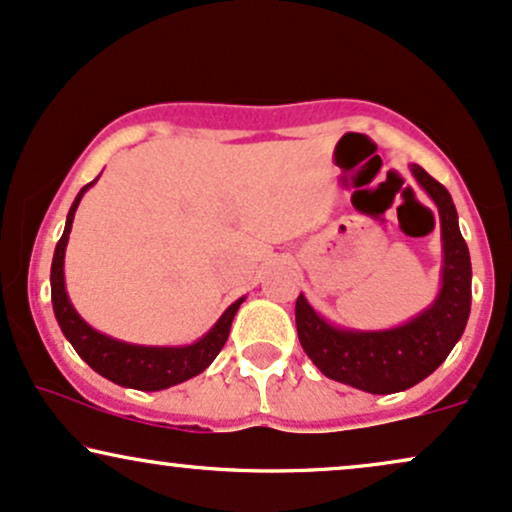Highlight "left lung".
<instances>
[{
  "instance_id": "left-lung-1",
  "label": "left lung",
  "mask_w": 512,
  "mask_h": 512,
  "mask_svg": "<svg viewBox=\"0 0 512 512\" xmlns=\"http://www.w3.org/2000/svg\"><path fill=\"white\" fill-rule=\"evenodd\" d=\"M412 174L441 214L443 286L436 303L398 329L341 331L319 319L303 295L295 300V326L307 357L329 379L367 393H398L427 379L463 336L470 317V250L451 193L422 166L412 164Z\"/></svg>"
}]
</instances>
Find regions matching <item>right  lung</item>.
Instances as JSON below:
<instances>
[{"instance_id": "1", "label": "right lung", "mask_w": 512, "mask_h": 512, "mask_svg": "<svg viewBox=\"0 0 512 512\" xmlns=\"http://www.w3.org/2000/svg\"><path fill=\"white\" fill-rule=\"evenodd\" d=\"M92 183L95 181L83 186L76 200H73L69 217H66L64 236L59 238L57 250H54L52 276H49V281H52L54 315H57L61 331L69 338L71 346L76 348V353L83 357L97 374H102L104 379L114 381V384L119 386H128V389L162 391L195 377V374L205 372V369L212 365L214 357L219 355V350L224 348L231 331V322L233 317H236L243 298L236 300V303L221 315V319L212 326V331H209L207 336H202L200 341L186 348H145L114 341V338L90 329V326L78 317V312L73 310L64 286V252L66 243H69L73 214H76L80 197H83V193L92 186Z\"/></svg>"}]
</instances>
